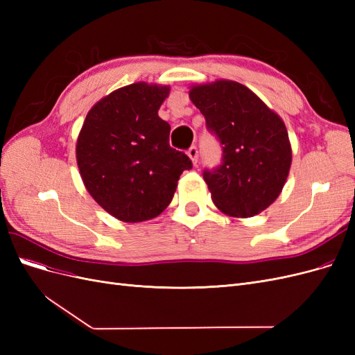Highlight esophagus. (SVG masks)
<instances>
[{
    "label": "esophagus",
    "instance_id": "1",
    "mask_svg": "<svg viewBox=\"0 0 355 355\" xmlns=\"http://www.w3.org/2000/svg\"><path fill=\"white\" fill-rule=\"evenodd\" d=\"M188 157L191 158L192 164L197 166V163H198V149H197V146H191L188 149Z\"/></svg>",
    "mask_w": 355,
    "mask_h": 355
}]
</instances>
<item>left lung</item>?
Wrapping results in <instances>:
<instances>
[{"label": "left lung", "instance_id": "8db88e82", "mask_svg": "<svg viewBox=\"0 0 355 355\" xmlns=\"http://www.w3.org/2000/svg\"><path fill=\"white\" fill-rule=\"evenodd\" d=\"M189 99L223 145V163L204 171L213 204L232 218H252L282 194L292 145L282 116L231 80L192 84Z\"/></svg>", "mask_w": 355, "mask_h": 355}]
</instances>
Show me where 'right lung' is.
<instances>
[{
	"mask_svg": "<svg viewBox=\"0 0 355 355\" xmlns=\"http://www.w3.org/2000/svg\"><path fill=\"white\" fill-rule=\"evenodd\" d=\"M170 85L137 81L96 102L83 123L75 157L93 200L121 222L157 218L173 200L191 159L170 146L158 116Z\"/></svg>",
	"mask_w": 355,
	"mask_h": 355,
	"instance_id": "right-lung-1",
	"label": "right lung"
}]
</instances>
